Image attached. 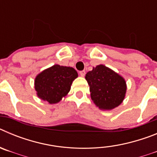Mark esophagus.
<instances>
[{
    "mask_svg": "<svg viewBox=\"0 0 157 157\" xmlns=\"http://www.w3.org/2000/svg\"><path fill=\"white\" fill-rule=\"evenodd\" d=\"M79 75L82 76V77H84V76H85V75H86V71L84 70L81 71H79Z\"/></svg>",
    "mask_w": 157,
    "mask_h": 157,
    "instance_id": "obj_1",
    "label": "esophagus"
}]
</instances>
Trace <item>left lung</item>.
<instances>
[{"label":"left lung","mask_w":157,"mask_h":157,"mask_svg":"<svg viewBox=\"0 0 157 157\" xmlns=\"http://www.w3.org/2000/svg\"><path fill=\"white\" fill-rule=\"evenodd\" d=\"M92 100L97 106L111 110L119 106L125 97L127 86L123 78L101 64L86 75Z\"/></svg>","instance_id":"1"}]
</instances>
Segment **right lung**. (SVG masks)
<instances>
[{"label":"right lung","mask_w":157,"mask_h":157,"mask_svg":"<svg viewBox=\"0 0 157 157\" xmlns=\"http://www.w3.org/2000/svg\"><path fill=\"white\" fill-rule=\"evenodd\" d=\"M78 73L73 67L53 65L40 73L35 78V90L41 99L49 104L59 102L70 91Z\"/></svg>","instance_id":"add662e5"}]
</instances>
